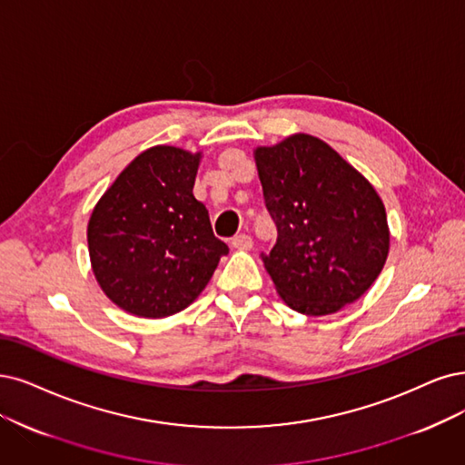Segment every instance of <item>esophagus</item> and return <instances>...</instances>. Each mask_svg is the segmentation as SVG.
<instances>
[{
  "mask_svg": "<svg viewBox=\"0 0 465 465\" xmlns=\"http://www.w3.org/2000/svg\"><path fill=\"white\" fill-rule=\"evenodd\" d=\"M232 247L237 251H251L252 249V239L247 233H239L232 239Z\"/></svg>",
  "mask_w": 465,
  "mask_h": 465,
  "instance_id": "obj_1",
  "label": "esophagus"
}]
</instances>
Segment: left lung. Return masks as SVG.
<instances>
[{"mask_svg": "<svg viewBox=\"0 0 465 465\" xmlns=\"http://www.w3.org/2000/svg\"><path fill=\"white\" fill-rule=\"evenodd\" d=\"M254 161L278 242L264 268L287 306L328 316L362 297L389 254V226L373 185L325 142L293 134L256 147Z\"/></svg>", "mask_w": 465, "mask_h": 465, "instance_id": "1", "label": "left lung"}]
</instances>
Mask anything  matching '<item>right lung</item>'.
Returning <instances> with one entry per match:
<instances>
[{"label": "right lung", "instance_id": "obj_1", "mask_svg": "<svg viewBox=\"0 0 465 465\" xmlns=\"http://www.w3.org/2000/svg\"><path fill=\"white\" fill-rule=\"evenodd\" d=\"M199 163L201 153L154 145L120 172L90 216L94 276L103 293L134 316L183 311L230 251L193 195Z\"/></svg>", "mask_w": 465, "mask_h": 465}]
</instances>
